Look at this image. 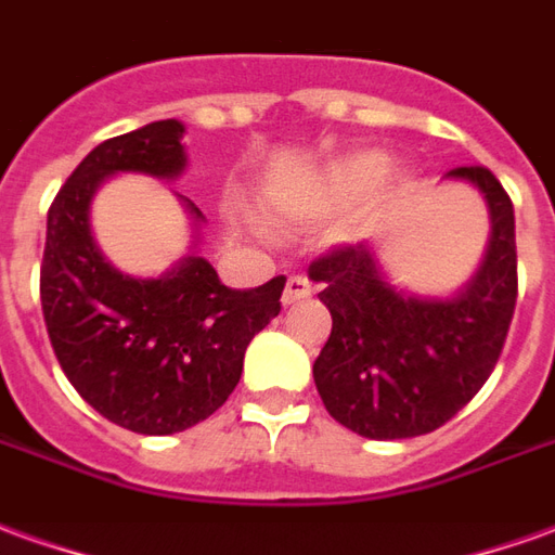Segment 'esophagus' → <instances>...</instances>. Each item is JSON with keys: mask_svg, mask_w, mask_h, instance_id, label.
<instances>
[{"mask_svg": "<svg viewBox=\"0 0 555 555\" xmlns=\"http://www.w3.org/2000/svg\"><path fill=\"white\" fill-rule=\"evenodd\" d=\"M313 295V286H310V281L307 278H301V274H293L289 281H286V289H283V305H298V301H305V298H310Z\"/></svg>", "mask_w": 555, "mask_h": 555, "instance_id": "1", "label": "esophagus"}]
</instances>
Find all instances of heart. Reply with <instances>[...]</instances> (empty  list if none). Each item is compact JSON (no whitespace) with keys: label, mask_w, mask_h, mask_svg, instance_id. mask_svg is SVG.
I'll return each instance as SVG.
<instances>
[{"label":"heart","mask_w":555,"mask_h":555,"mask_svg":"<svg viewBox=\"0 0 555 555\" xmlns=\"http://www.w3.org/2000/svg\"><path fill=\"white\" fill-rule=\"evenodd\" d=\"M382 153H351V156L331 162L325 171L319 173L310 185V192H307L305 204L317 212L346 209V206L363 201L378 183H382L384 194H387V189H393V180H382Z\"/></svg>","instance_id":"obj_1"}]
</instances>
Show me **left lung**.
<instances>
[{
  "mask_svg": "<svg viewBox=\"0 0 555 555\" xmlns=\"http://www.w3.org/2000/svg\"><path fill=\"white\" fill-rule=\"evenodd\" d=\"M491 209L482 269L455 298H416L384 283L366 245L310 262L331 337L313 363L327 414L372 440L428 435L482 390L503 354L517 301L515 206L482 165L452 168Z\"/></svg>",
  "mask_w": 555,
  "mask_h": 555,
  "instance_id": "1",
  "label": "left lung"
}]
</instances>
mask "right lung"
Listing matches in <instances>:
<instances>
[{"label": "right lung", "instance_id": "add662e5", "mask_svg": "<svg viewBox=\"0 0 555 555\" xmlns=\"http://www.w3.org/2000/svg\"><path fill=\"white\" fill-rule=\"evenodd\" d=\"M183 124L156 120L103 141L59 189L47 216L40 307L52 351L88 405L139 435H177L236 390L245 349L281 313L286 278L230 289L204 257L162 278H129L91 236L96 185L117 171L177 177ZM194 218L201 209L189 201Z\"/></svg>", "mask_w": 555, "mask_h": 555}]
</instances>
